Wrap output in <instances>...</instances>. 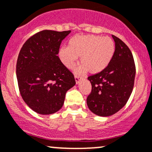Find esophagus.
Returning a JSON list of instances; mask_svg holds the SVG:
<instances>
[{
	"mask_svg": "<svg viewBox=\"0 0 152 152\" xmlns=\"http://www.w3.org/2000/svg\"><path fill=\"white\" fill-rule=\"evenodd\" d=\"M75 81H76V83L78 84L80 81V78H78L77 76H75Z\"/></svg>",
	"mask_w": 152,
	"mask_h": 152,
	"instance_id": "esophagus-1",
	"label": "esophagus"
}]
</instances>
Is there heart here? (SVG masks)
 I'll use <instances>...</instances> for the list:
<instances>
[{"mask_svg": "<svg viewBox=\"0 0 152 152\" xmlns=\"http://www.w3.org/2000/svg\"><path fill=\"white\" fill-rule=\"evenodd\" d=\"M115 46L111 38L102 36L78 34L70 39L68 47L59 50V56L66 68L71 69L81 56V65L75 72L82 74L87 72L98 74L103 71L110 63L114 56Z\"/></svg>", "mask_w": 152, "mask_h": 152, "instance_id": "1", "label": "heart"}]
</instances>
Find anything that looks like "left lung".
Masks as SVG:
<instances>
[{
    "label": "left lung",
    "mask_w": 152,
    "mask_h": 152,
    "mask_svg": "<svg viewBox=\"0 0 152 152\" xmlns=\"http://www.w3.org/2000/svg\"><path fill=\"white\" fill-rule=\"evenodd\" d=\"M115 50L103 71L88 78L92 86L86 102L92 113L101 117L110 116L122 109L134 87L136 69L130 49L121 39L112 35Z\"/></svg>",
    "instance_id": "obj_1"
}]
</instances>
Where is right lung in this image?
<instances>
[{
	"instance_id": "right-lung-1",
	"label": "right lung",
	"mask_w": 152,
	"mask_h": 152,
	"mask_svg": "<svg viewBox=\"0 0 152 152\" xmlns=\"http://www.w3.org/2000/svg\"><path fill=\"white\" fill-rule=\"evenodd\" d=\"M71 30H43L23 45L16 65L18 87L25 103L40 115L61 108L66 91L76 84L74 76L58 58L60 45Z\"/></svg>"
}]
</instances>
